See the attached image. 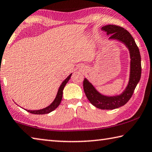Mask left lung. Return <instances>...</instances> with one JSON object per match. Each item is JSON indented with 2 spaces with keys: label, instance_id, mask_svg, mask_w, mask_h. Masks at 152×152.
<instances>
[{
  "label": "left lung",
  "instance_id": "8db88e82",
  "mask_svg": "<svg viewBox=\"0 0 152 152\" xmlns=\"http://www.w3.org/2000/svg\"><path fill=\"white\" fill-rule=\"evenodd\" d=\"M102 30L110 36L109 39L121 42L129 50L131 60L128 84L121 94L115 96H106L101 94L86 78L83 81V89L87 98L95 107L101 110H114L127 103L139 83L142 73L141 56L134 38L126 29L117 25H108L103 26Z\"/></svg>",
  "mask_w": 152,
  "mask_h": 152
}]
</instances>
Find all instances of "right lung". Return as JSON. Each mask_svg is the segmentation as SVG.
I'll return each mask as SVG.
<instances>
[{"instance_id": "obj_1", "label": "right lung", "mask_w": 152, "mask_h": 152, "mask_svg": "<svg viewBox=\"0 0 152 152\" xmlns=\"http://www.w3.org/2000/svg\"><path fill=\"white\" fill-rule=\"evenodd\" d=\"M72 73H71L69 75L66 77L65 80L63 81V83H61V85L59 87V88L58 89L57 95H56L55 99L54 101L50 103V104L48 106V107L42 109V110H26V111L28 112L33 113V114H37V115H42V114H47L49 113L50 112H51L53 110H55L56 108H57L59 104L61 103V100H62V97H63V91L64 87H65V85L67 83V82L69 81V79H70L71 77Z\"/></svg>"}]
</instances>
